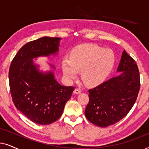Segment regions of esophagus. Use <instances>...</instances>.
I'll return each instance as SVG.
<instances>
[{
  "instance_id": "esophagus-1",
  "label": "esophagus",
  "mask_w": 149,
  "mask_h": 149,
  "mask_svg": "<svg viewBox=\"0 0 149 149\" xmlns=\"http://www.w3.org/2000/svg\"><path fill=\"white\" fill-rule=\"evenodd\" d=\"M81 89H75L74 90V94H79V93H81Z\"/></svg>"
}]
</instances>
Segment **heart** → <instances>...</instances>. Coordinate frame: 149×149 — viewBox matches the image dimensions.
I'll use <instances>...</instances> for the list:
<instances>
[{"label": "heart", "mask_w": 149, "mask_h": 149, "mask_svg": "<svg viewBox=\"0 0 149 149\" xmlns=\"http://www.w3.org/2000/svg\"><path fill=\"white\" fill-rule=\"evenodd\" d=\"M115 62V54L110 49H104L94 44H84L71 51L70 59H63L62 68L68 79L76 78L77 72L81 71L83 82L93 86L107 78Z\"/></svg>", "instance_id": "heart-1"}]
</instances>
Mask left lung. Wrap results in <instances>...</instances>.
Returning <instances> with one entry per match:
<instances>
[{
	"instance_id": "left-lung-1",
	"label": "left lung",
	"mask_w": 149,
	"mask_h": 149,
	"mask_svg": "<svg viewBox=\"0 0 149 149\" xmlns=\"http://www.w3.org/2000/svg\"><path fill=\"white\" fill-rule=\"evenodd\" d=\"M113 77L89 89V102L85 111L91 123L101 127L113 125L125 117L135 104L140 90V73L135 60L125 50Z\"/></svg>"
}]
</instances>
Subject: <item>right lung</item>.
<instances>
[{
	"label": "right lung",
	"instance_id": "1",
	"mask_svg": "<svg viewBox=\"0 0 149 149\" xmlns=\"http://www.w3.org/2000/svg\"><path fill=\"white\" fill-rule=\"evenodd\" d=\"M60 38L44 36L24 45L12 60L9 71L10 91L17 110L30 121L49 125L62 115L74 87L61 85L53 70L42 72L33 59L56 56ZM53 68L55 67L52 65Z\"/></svg>",
	"mask_w": 149,
	"mask_h": 149
}]
</instances>
